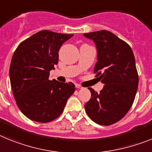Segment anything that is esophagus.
I'll use <instances>...</instances> for the list:
<instances>
[{
    "label": "esophagus",
    "instance_id": "1",
    "mask_svg": "<svg viewBox=\"0 0 152 152\" xmlns=\"http://www.w3.org/2000/svg\"><path fill=\"white\" fill-rule=\"evenodd\" d=\"M76 88H78V89H83V87L82 86H80V84H76Z\"/></svg>",
    "mask_w": 152,
    "mask_h": 152
}]
</instances>
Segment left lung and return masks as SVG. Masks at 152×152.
Wrapping results in <instances>:
<instances>
[{"label": "left lung", "instance_id": "8db88e82", "mask_svg": "<svg viewBox=\"0 0 152 152\" xmlns=\"http://www.w3.org/2000/svg\"><path fill=\"white\" fill-rule=\"evenodd\" d=\"M97 48L96 77L104 84L97 92L92 88L85 109L96 123L110 125L122 119L133 104L138 85L135 60L131 47L108 30L84 34Z\"/></svg>", "mask_w": 152, "mask_h": 152}]
</instances>
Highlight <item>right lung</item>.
Wrapping results in <instances>:
<instances>
[{"label":"right lung","instance_id":"right-lung-1","mask_svg":"<svg viewBox=\"0 0 152 152\" xmlns=\"http://www.w3.org/2000/svg\"><path fill=\"white\" fill-rule=\"evenodd\" d=\"M73 34L41 30L21 42L10 66V80L16 103L25 116L35 122H51L61 115L75 85L49 80L59 60L62 44Z\"/></svg>","mask_w":152,"mask_h":152}]
</instances>
